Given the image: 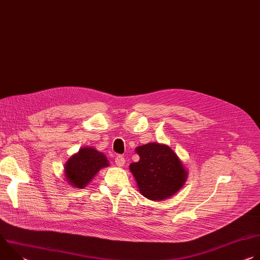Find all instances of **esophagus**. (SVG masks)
I'll return each mask as SVG.
<instances>
[{
	"label": "esophagus",
	"mask_w": 260,
	"mask_h": 260,
	"mask_svg": "<svg viewBox=\"0 0 260 260\" xmlns=\"http://www.w3.org/2000/svg\"><path fill=\"white\" fill-rule=\"evenodd\" d=\"M124 162H125V158L121 155H117L116 158H115V164L117 167H123L124 166Z\"/></svg>",
	"instance_id": "esophagus-1"
}]
</instances>
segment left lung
Here are the masks:
<instances>
[{
  "mask_svg": "<svg viewBox=\"0 0 260 260\" xmlns=\"http://www.w3.org/2000/svg\"><path fill=\"white\" fill-rule=\"evenodd\" d=\"M138 162L129 165L142 196L151 201H164L184 185L187 171L168 145L148 143L136 148Z\"/></svg>",
  "mask_w": 260,
  "mask_h": 260,
  "instance_id": "obj_1",
  "label": "left lung"
}]
</instances>
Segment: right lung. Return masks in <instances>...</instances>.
Masks as SVG:
<instances>
[{
	"mask_svg": "<svg viewBox=\"0 0 260 260\" xmlns=\"http://www.w3.org/2000/svg\"><path fill=\"white\" fill-rule=\"evenodd\" d=\"M108 166L106 155L92 147H84L67 161L64 166L66 179L74 187L83 188L102 168Z\"/></svg>",
	"mask_w": 260,
	"mask_h": 260,
	"instance_id": "right-lung-1",
	"label": "right lung"
}]
</instances>
